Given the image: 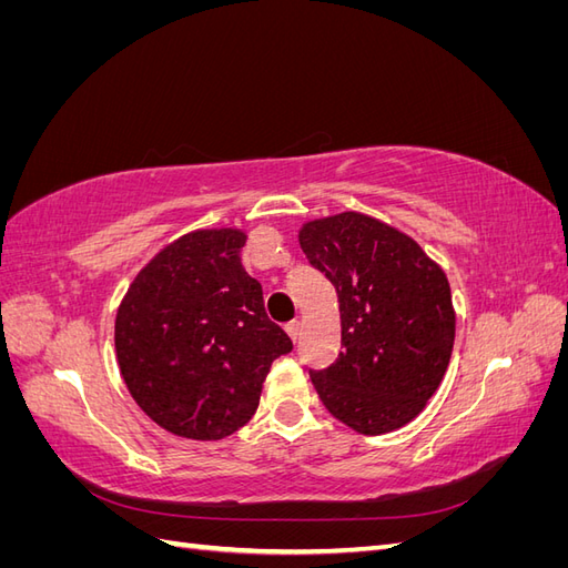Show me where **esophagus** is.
Here are the masks:
<instances>
[{
    "mask_svg": "<svg viewBox=\"0 0 568 568\" xmlns=\"http://www.w3.org/2000/svg\"><path fill=\"white\" fill-rule=\"evenodd\" d=\"M301 329H303V324H301L298 320H294V322H288V324H286V334L291 336V341H294V343L301 338Z\"/></svg>",
    "mask_w": 568,
    "mask_h": 568,
    "instance_id": "34e87169",
    "label": "esophagus"
}]
</instances>
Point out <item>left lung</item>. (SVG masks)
Here are the masks:
<instances>
[{
    "label": "left lung",
    "instance_id": "obj_1",
    "mask_svg": "<svg viewBox=\"0 0 568 568\" xmlns=\"http://www.w3.org/2000/svg\"><path fill=\"white\" fill-rule=\"evenodd\" d=\"M298 242L329 280L341 353L311 379L332 415L379 436L415 419L440 386L455 343L445 272L415 239L363 213L305 222Z\"/></svg>",
    "mask_w": 568,
    "mask_h": 568
}]
</instances>
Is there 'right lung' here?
Returning a JSON list of instances; mask_svg holds the SVG:
<instances>
[{"label": "right lung", "mask_w": 568, "mask_h": 568, "mask_svg": "<svg viewBox=\"0 0 568 568\" xmlns=\"http://www.w3.org/2000/svg\"><path fill=\"white\" fill-rule=\"evenodd\" d=\"M242 230H199L136 274L115 315L120 374L165 432L220 440L261 403L270 365L294 343L242 265Z\"/></svg>", "instance_id": "1"}]
</instances>
